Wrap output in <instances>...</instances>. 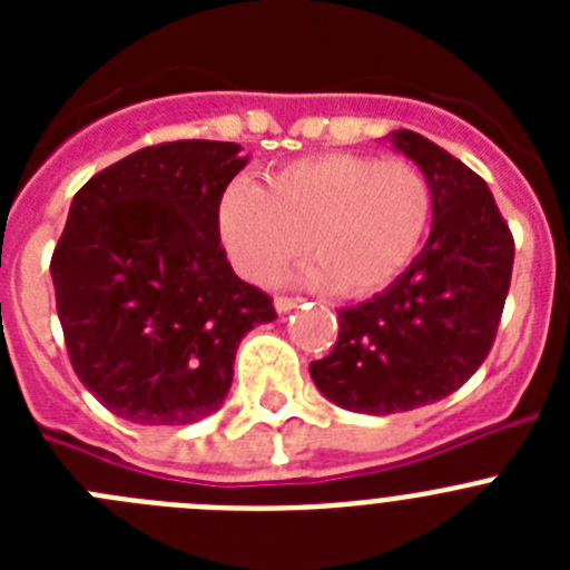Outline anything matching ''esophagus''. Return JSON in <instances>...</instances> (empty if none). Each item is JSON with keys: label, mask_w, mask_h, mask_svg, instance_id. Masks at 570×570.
Returning a JSON list of instances; mask_svg holds the SVG:
<instances>
[{"label": "esophagus", "mask_w": 570, "mask_h": 570, "mask_svg": "<svg viewBox=\"0 0 570 570\" xmlns=\"http://www.w3.org/2000/svg\"><path fill=\"white\" fill-rule=\"evenodd\" d=\"M299 296H285V294H279V296H276V299H274V308L276 311H279V314H288V311H294L296 308V305H299Z\"/></svg>", "instance_id": "34e87169"}]
</instances>
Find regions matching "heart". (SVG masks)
<instances>
[{"label":"heart","instance_id":"1","mask_svg":"<svg viewBox=\"0 0 570 570\" xmlns=\"http://www.w3.org/2000/svg\"><path fill=\"white\" fill-rule=\"evenodd\" d=\"M216 219L248 279L274 282L308 239L320 262L311 279L345 296H367L416 259L434 219V188L411 159L331 150L279 168L265 190L242 176L228 183Z\"/></svg>","mask_w":570,"mask_h":570}]
</instances>
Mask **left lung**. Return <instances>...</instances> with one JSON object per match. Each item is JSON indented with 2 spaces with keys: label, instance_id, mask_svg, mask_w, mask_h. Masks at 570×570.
<instances>
[{
  "label": "left lung",
  "instance_id": "1",
  "mask_svg": "<svg viewBox=\"0 0 570 570\" xmlns=\"http://www.w3.org/2000/svg\"><path fill=\"white\" fill-rule=\"evenodd\" d=\"M434 188L422 254L374 299L340 311L322 394L356 414H402L445 400L485 362L511 288L513 236L485 179L414 130L391 134Z\"/></svg>",
  "mask_w": 570,
  "mask_h": 570
}]
</instances>
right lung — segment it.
<instances>
[{
  "label": "right lung",
  "mask_w": 570,
  "mask_h": 570,
  "mask_svg": "<svg viewBox=\"0 0 570 570\" xmlns=\"http://www.w3.org/2000/svg\"><path fill=\"white\" fill-rule=\"evenodd\" d=\"M245 163L236 142L150 145L73 196L50 276L70 365L110 414L205 420L228 396L242 336L276 320L219 242V196Z\"/></svg>",
  "instance_id": "right-lung-1"
}]
</instances>
